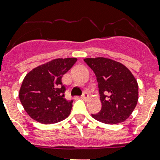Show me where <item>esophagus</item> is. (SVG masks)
<instances>
[{
    "label": "esophagus",
    "instance_id": "34e87169",
    "mask_svg": "<svg viewBox=\"0 0 160 160\" xmlns=\"http://www.w3.org/2000/svg\"><path fill=\"white\" fill-rule=\"evenodd\" d=\"M88 98H89V95H88L87 93H84V94L81 95V99H83V100H87Z\"/></svg>",
    "mask_w": 160,
    "mask_h": 160
}]
</instances>
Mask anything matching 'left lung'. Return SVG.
Listing matches in <instances>:
<instances>
[{"label": "left lung", "instance_id": "1", "mask_svg": "<svg viewBox=\"0 0 160 160\" xmlns=\"http://www.w3.org/2000/svg\"><path fill=\"white\" fill-rule=\"evenodd\" d=\"M98 82L100 101L99 113L91 114L105 124L124 122L134 111L139 99V87L130 70L123 64L108 58H86Z\"/></svg>", "mask_w": 160, "mask_h": 160}]
</instances>
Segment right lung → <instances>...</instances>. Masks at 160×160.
Listing matches in <instances>:
<instances>
[{
    "label": "right lung",
    "mask_w": 160,
    "mask_h": 160,
    "mask_svg": "<svg viewBox=\"0 0 160 160\" xmlns=\"http://www.w3.org/2000/svg\"><path fill=\"white\" fill-rule=\"evenodd\" d=\"M76 60V58L55 59L26 75L19 98L31 118L41 124H50L69 116L73 100L65 98L66 89L61 79Z\"/></svg>",
    "instance_id": "1"
}]
</instances>
